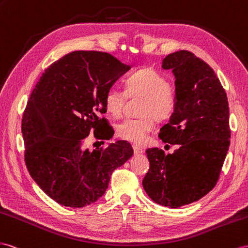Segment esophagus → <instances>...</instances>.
I'll return each mask as SVG.
<instances>
[{"label": "esophagus", "instance_id": "obj_1", "mask_svg": "<svg viewBox=\"0 0 248 248\" xmlns=\"http://www.w3.org/2000/svg\"><path fill=\"white\" fill-rule=\"evenodd\" d=\"M133 151H134V155H139L143 153V149L138 147V145H133Z\"/></svg>", "mask_w": 248, "mask_h": 248}]
</instances>
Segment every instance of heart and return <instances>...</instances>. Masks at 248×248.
<instances>
[{"label": "heart", "instance_id": "obj_1", "mask_svg": "<svg viewBox=\"0 0 248 248\" xmlns=\"http://www.w3.org/2000/svg\"><path fill=\"white\" fill-rule=\"evenodd\" d=\"M142 98L139 114L141 117L126 118L117 124L116 134L119 138L134 144L145 142L155 126V118L159 122L174 115L178 106V94L170 86V81L161 73L153 69H142L132 74L125 80V90L115 86L105 93L106 111L113 117L123 114L126 99Z\"/></svg>", "mask_w": 248, "mask_h": 248}]
</instances>
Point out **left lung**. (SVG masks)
<instances>
[{"instance_id": "8db88e82", "label": "left lung", "mask_w": 248, "mask_h": 248, "mask_svg": "<svg viewBox=\"0 0 248 248\" xmlns=\"http://www.w3.org/2000/svg\"><path fill=\"white\" fill-rule=\"evenodd\" d=\"M162 68L173 70L178 106L159 137L179 148L168 155L147 150L150 169L142 186L158 204L177 208L198 201L217 185L231 142L230 109L217 74L194 53H170Z\"/></svg>"}]
</instances>
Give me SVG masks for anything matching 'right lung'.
Listing matches in <instances>:
<instances>
[{"instance_id": "right-lung-1", "label": "right lung", "mask_w": 248, "mask_h": 248, "mask_svg": "<svg viewBox=\"0 0 248 248\" xmlns=\"http://www.w3.org/2000/svg\"><path fill=\"white\" fill-rule=\"evenodd\" d=\"M129 69L110 53L73 51L45 70L30 95L22 118L25 163L36 185L63 206L97 201L113 170L133 155L123 140L93 152L85 147L91 132L97 139L111 136L101 117L105 93Z\"/></svg>"}]
</instances>
